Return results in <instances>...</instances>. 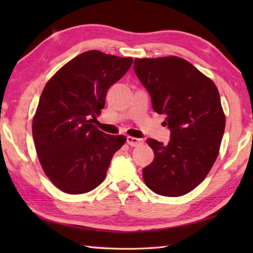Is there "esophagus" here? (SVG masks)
Here are the masks:
<instances>
[{"label":"esophagus","mask_w":253,"mask_h":253,"mask_svg":"<svg viewBox=\"0 0 253 253\" xmlns=\"http://www.w3.org/2000/svg\"><path fill=\"white\" fill-rule=\"evenodd\" d=\"M127 143L129 144L130 147H137V146H140V144L143 143L142 139H139V138H135V137H130L128 136L127 137Z\"/></svg>","instance_id":"1"}]
</instances>
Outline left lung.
Instances as JSON below:
<instances>
[{
	"instance_id": "left-lung-1",
	"label": "left lung",
	"mask_w": 253,
	"mask_h": 253,
	"mask_svg": "<svg viewBox=\"0 0 253 253\" xmlns=\"http://www.w3.org/2000/svg\"><path fill=\"white\" fill-rule=\"evenodd\" d=\"M133 68L170 130L168 144L147 139L154 159L142 169L144 184L160 196H184L201 184L217 158L226 122L218 90L178 56L135 58Z\"/></svg>"
}]
</instances>
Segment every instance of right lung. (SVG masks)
Instances as JSON below:
<instances>
[{
  "instance_id": "right-lung-1",
  "label": "right lung",
  "mask_w": 253,
  "mask_h": 253,
  "mask_svg": "<svg viewBox=\"0 0 253 253\" xmlns=\"http://www.w3.org/2000/svg\"><path fill=\"white\" fill-rule=\"evenodd\" d=\"M131 64V57L91 50L66 63L46 83L32 120V136L44 174L60 190L69 195L93 190L126 142L125 136L107 135L93 123L111 85Z\"/></svg>"
}]
</instances>
